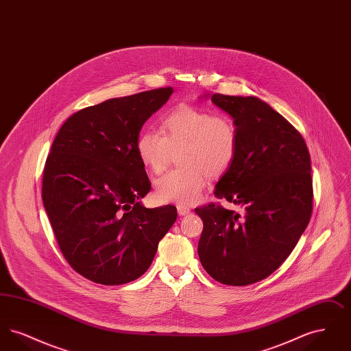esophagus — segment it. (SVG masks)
I'll list each match as a JSON object with an SVG mask.
<instances>
[{"label":"esophagus","mask_w":351,"mask_h":351,"mask_svg":"<svg viewBox=\"0 0 351 351\" xmlns=\"http://www.w3.org/2000/svg\"><path fill=\"white\" fill-rule=\"evenodd\" d=\"M178 213H179V216H186L191 213V209L186 208L185 205H178Z\"/></svg>","instance_id":"esophagus-1"}]
</instances>
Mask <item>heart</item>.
<instances>
[{"mask_svg":"<svg viewBox=\"0 0 351 351\" xmlns=\"http://www.w3.org/2000/svg\"><path fill=\"white\" fill-rule=\"evenodd\" d=\"M178 169L168 171L154 183L160 202L192 205L200 199L206 176L219 178L233 165L238 133L232 119L212 112L182 106L163 119L162 132L145 129L136 136L141 163L160 172L172 151L179 150Z\"/></svg>","mask_w":351,"mask_h":351,"instance_id":"1","label":"heart"}]
</instances>
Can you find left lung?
<instances>
[{"label":"left lung","mask_w":351,"mask_h":351,"mask_svg":"<svg viewBox=\"0 0 351 351\" xmlns=\"http://www.w3.org/2000/svg\"><path fill=\"white\" fill-rule=\"evenodd\" d=\"M233 118L238 149L215 196L245 209L210 204L195 209L204 222L197 252L219 283L263 280L283 263L306 229L313 202L311 156L301 134L254 96L205 95Z\"/></svg>","instance_id":"1"}]
</instances>
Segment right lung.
<instances>
[{"label":"right lung","instance_id":"obj_1","mask_svg":"<svg viewBox=\"0 0 351 351\" xmlns=\"http://www.w3.org/2000/svg\"><path fill=\"white\" fill-rule=\"evenodd\" d=\"M172 92L160 88L85 108L53 139L43 205L68 263L95 283L142 276L176 221L173 205L147 209L139 201L151 184L135 151L143 123Z\"/></svg>","mask_w":351,"mask_h":351}]
</instances>
